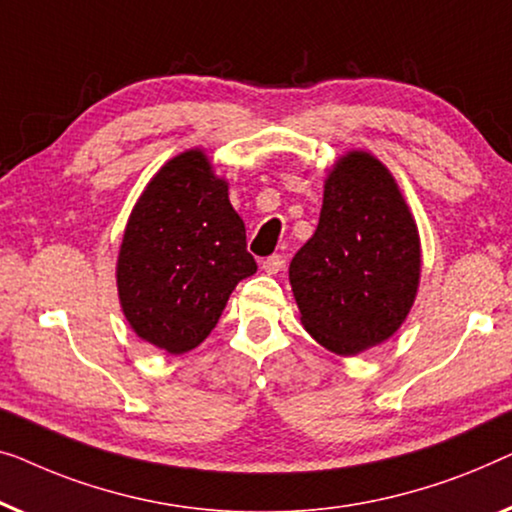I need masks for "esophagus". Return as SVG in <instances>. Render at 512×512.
<instances>
[{"label": "esophagus", "instance_id": "obj_1", "mask_svg": "<svg viewBox=\"0 0 512 512\" xmlns=\"http://www.w3.org/2000/svg\"><path fill=\"white\" fill-rule=\"evenodd\" d=\"M285 266V255H271L262 262V269L266 273H278Z\"/></svg>", "mask_w": 512, "mask_h": 512}]
</instances>
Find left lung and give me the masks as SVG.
<instances>
[{"label": "left lung", "instance_id": "left-lung-1", "mask_svg": "<svg viewBox=\"0 0 512 512\" xmlns=\"http://www.w3.org/2000/svg\"><path fill=\"white\" fill-rule=\"evenodd\" d=\"M308 334L336 355L383 343L406 320L420 283V236L390 171L362 150L325 183L320 222L290 264Z\"/></svg>", "mask_w": 512, "mask_h": 512}]
</instances>
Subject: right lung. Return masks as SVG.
Instances as JSON below:
<instances>
[{
    "label": "right lung",
    "mask_w": 512,
    "mask_h": 512,
    "mask_svg": "<svg viewBox=\"0 0 512 512\" xmlns=\"http://www.w3.org/2000/svg\"><path fill=\"white\" fill-rule=\"evenodd\" d=\"M257 262L227 183L201 150L169 160L129 215L118 257L122 313L143 341L183 355L218 325Z\"/></svg>",
    "instance_id": "right-lung-1"
}]
</instances>
